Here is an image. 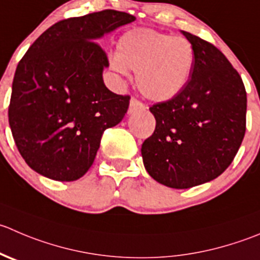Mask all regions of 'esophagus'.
<instances>
[{"instance_id": "1", "label": "esophagus", "mask_w": 260, "mask_h": 260, "mask_svg": "<svg viewBox=\"0 0 260 260\" xmlns=\"http://www.w3.org/2000/svg\"><path fill=\"white\" fill-rule=\"evenodd\" d=\"M141 108H143L142 103H141L138 99H136V98H132L129 102V109H128V113H129V114H132V113H135L136 110L141 109Z\"/></svg>"}]
</instances>
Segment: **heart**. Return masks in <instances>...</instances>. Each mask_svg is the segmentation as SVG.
Listing matches in <instances>:
<instances>
[{
	"label": "heart",
	"mask_w": 260,
	"mask_h": 260,
	"mask_svg": "<svg viewBox=\"0 0 260 260\" xmlns=\"http://www.w3.org/2000/svg\"><path fill=\"white\" fill-rule=\"evenodd\" d=\"M194 60V48L185 38L138 27L120 37L112 66L119 74L127 69L136 71L141 94L153 102H166L186 86Z\"/></svg>",
	"instance_id": "heart-1"
}]
</instances>
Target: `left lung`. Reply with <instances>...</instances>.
Listing matches in <instances>:
<instances>
[{
  "label": "left lung",
  "instance_id": "8db88e82",
  "mask_svg": "<svg viewBox=\"0 0 260 260\" xmlns=\"http://www.w3.org/2000/svg\"><path fill=\"white\" fill-rule=\"evenodd\" d=\"M183 34L194 48L193 72L180 94L151 105L156 128L141 148L147 173L175 189L221 175L246 129V91L239 72L212 43Z\"/></svg>",
  "mask_w": 260,
  "mask_h": 260
}]
</instances>
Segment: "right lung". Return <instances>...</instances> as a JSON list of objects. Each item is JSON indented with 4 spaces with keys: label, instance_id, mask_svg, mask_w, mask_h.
<instances>
[{
    "label": "right lung",
    "instance_id": "1",
    "mask_svg": "<svg viewBox=\"0 0 260 260\" xmlns=\"http://www.w3.org/2000/svg\"><path fill=\"white\" fill-rule=\"evenodd\" d=\"M117 10L60 20L45 30L17 64L9 123L25 162L53 180L86 174L105 129L117 125L129 95H117L103 81L109 66L95 40L135 21Z\"/></svg>",
    "mask_w": 260,
    "mask_h": 260
}]
</instances>
